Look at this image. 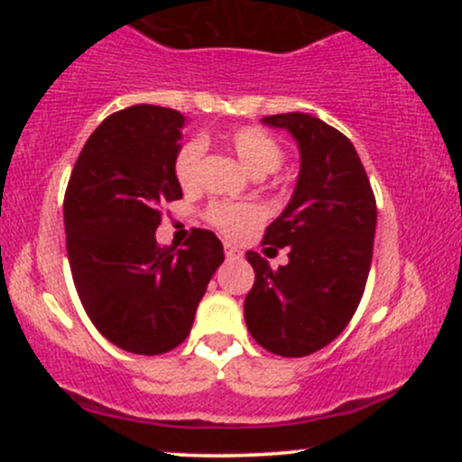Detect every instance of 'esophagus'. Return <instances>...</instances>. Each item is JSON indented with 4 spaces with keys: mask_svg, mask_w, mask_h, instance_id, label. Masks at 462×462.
Returning <instances> with one entry per match:
<instances>
[{
    "mask_svg": "<svg viewBox=\"0 0 462 462\" xmlns=\"http://www.w3.org/2000/svg\"><path fill=\"white\" fill-rule=\"evenodd\" d=\"M224 249H226V256L227 258H238V256H241V252H238V249L232 245V243H226Z\"/></svg>",
    "mask_w": 462,
    "mask_h": 462,
    "instance_id": "esophagus-1",
    "label": "esophagus"
}]
</instances>
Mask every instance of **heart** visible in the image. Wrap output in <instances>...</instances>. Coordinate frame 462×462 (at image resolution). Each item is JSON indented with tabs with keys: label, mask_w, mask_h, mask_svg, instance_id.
I'll use <instances>...</instances> for the list:
<instances>
[{
	"label": "heart",
	"mask_w": 462,
	"mask_h": 462,
	"mask_svg": "<svg viewBox=\"0 0 462 462\" xmlns=\"http://www.w3.org/2000/svg\"><path fill=\"white\" fill-rule=\"evenodd\" d=\"M224 143L235 152L243 167L252 176L263 178L278 171L284 161V150L275 136L256 125H243L230 130L224 136ZM204 141L190 139L180 145L173 158V176L182 189H193L199 180L201 158H204ZM204 219L221 235L238 238L247 235L252 227L263 221V210L256 204H235V201H213L204 210Z\"/></svg>",
	"instance_id": "b5f03b06"
}]
</instances>
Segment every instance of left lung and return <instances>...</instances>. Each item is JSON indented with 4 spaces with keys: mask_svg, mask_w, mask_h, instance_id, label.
Segmentation results:
<instances>
[{
    "mask_svg": "<svg viewBox=\"0 0 462 462\" xmlns=\"http://www.w3.org/2000/svg\"><path fill=\"white\" fill-rule=\"evenodd\" d=\"M298 141L300 178L263 245L289 247V264L272 269L247 252L254 286L247 330L258 346L286 358L309 356L334 341L356 312L374 256L375 198L352 141L304 113L264 116Z\"/></svg>",
    "mask_w": 462,
    "mask_h": 462,
    "instance_id": "8db88e82",
    "label": "left lung"
}]
</instances>
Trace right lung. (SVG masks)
<instances>
[{
	"mask_svg": "<svg viewBox=\"0 0 462 462\" xmlns=\"http://www.w3.org/2000/svg\"><path fill=\"white\" fill-rule=\"evenodd\" d=\"M184 116L139 104L88 136L65 193L67 256L93 326L125 352L156 356L189 337L224 245L195 227L182 249L158 245L161 206L182 198L173 176Z\"/></svg>",
	"mask_w": 462,
	"mask_h": 462,
	"instance_id": "right-lung-1",
	"label": "right lung"
}]
</instances>
